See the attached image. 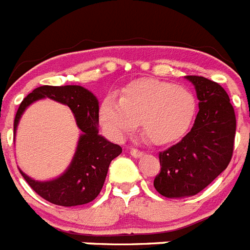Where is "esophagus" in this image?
<instances>
[{
	"label": "esophagus",
	"instance_id": "34e87169",
	"mask_svg": "<svg viewBox=\"0 0 250 250\" xmlns=\"http://www.w3.org/2000/svg\"><path fill=\"white\" fill-rule=\"evenodd\" d=\"M130 154H131L134 158H139V156L143 155V151L139 149H135V147H131V149H130Z\"/></svg>",
	"mask_w": 250,
	"mask_h": 250
}]
</instances>
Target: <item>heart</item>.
<instances>
[{"label": "heart", "mask_w": 250, "mask_h": 250, "mask_svg": "<svg viewBox=\"0 0 250 250\" xmlns=\"http://www.w3.org/2000/svg\"><path fill=\"white\" fill-rule=\"evenodd\" d=\"M196 110L194 95L184 86L158 79H143L124 89L121 100L109 96L100 106V121L110 135L123 139L141 120L151 143L164 145L182 138Z\"/></svg>", "instance_id": "b5f03b06"}]
</instances>
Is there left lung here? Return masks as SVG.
<instances>
[{
    "instance_id": "1",
    "label": "left lung",
    "mask_w": 250,
    "mask_h": 250,
    "mask_svg": "<svg viewBox=\"0 0 250 250\" xmlns=\"http://www.w3.org/2000/svg\"><path fill=\"white\" fill-rule=\"evenodd\" d=\"M199 100V112L182 140L159 152L154 187L167 198L191 196L222 174L233 156L237 120L228 94L215 81L187 76Z\"/></svg>"
}]
</instances>
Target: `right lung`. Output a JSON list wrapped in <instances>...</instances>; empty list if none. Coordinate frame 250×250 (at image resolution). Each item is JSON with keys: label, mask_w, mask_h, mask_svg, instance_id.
<instances>
[{"label": "right lung", "mask_w": 250, "mask_h": 250, "mask_svg": "<svg viewBox=\"0 0 250 250\" xmlns=\"http://www.w3.org/2000/svg\"><path fill=\"white\" fill-rule=\"evenodd\" d=\"M50 98L67 105L74 112L83 135L79 139L76 152L65 173L51 182H36L20 170L27 184L36 194L52 204L76 207L90 203L100 194L111 160L123 151L121 146L112 144L99 134L98 99L83 86H40L28 94L15 116L13 131L22 112L30 104L39 99Z\"/></svg>", "instance_id": "right-lung-1"}]
</instances>
